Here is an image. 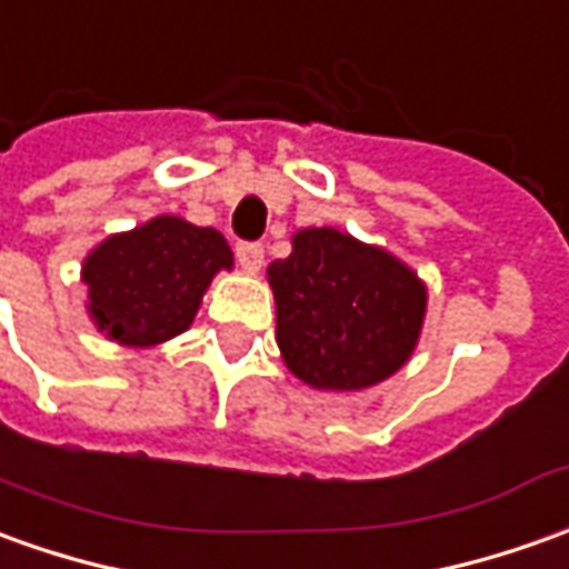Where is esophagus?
Returning <instances> with one entry per match:
<instances>
[{
	"mask_svg": "<svg viewBox=\"0 0 569 569\" xmlns=\"http://www.w3.org/2000/svg\"><path fill=\"white\" fill-rule=\"evenodd\" d=\"M234 257H238V262L244 266L247 272H260L266 250H262L260 241H238L234 244Z\"/></svg>",
	"mask_w": 569,
	"mask_h": 569,
	"instance_id": "34e87169",
	"label": "esophagus"
}]
</instances>
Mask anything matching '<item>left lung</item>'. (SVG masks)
Wrapping results in <instances>:
<instances>
[{"instance_id":"1","label":"left lung","mask_w":569,"mask_h":569,"mask_svg":"<svg viewBox=\"0 0 569 569\" xmlns=\"http://www.w3.org/2000/svg\"><path fill=\"white\" fill-rule=\"evenodd\" d=\"M278 350L300 381L362 390L409 359L427 291L397 257L337 229L293 234L288 260L269 266Z\"/></svg>"}]
</instances>
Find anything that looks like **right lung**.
Listing matches in <instances>:
<instances>
[{
	"instance_id": "right-lung-1",
	"label": "right lung",
	"mask_w": 569,
	"mask_h": 569,
	"mask_svg": "<svg viewBox=\"0 0 569 569\" xmlns=\"http://www.w3.org/2000/svg\"><path fill=\"white\" fill-rule=\"evenodd\" d=\"M219 269H232V250L217 229L158 217L98 244L82 281L98 331L123 347H154L191 325Z\"/></svg>"
}]
</instances>
